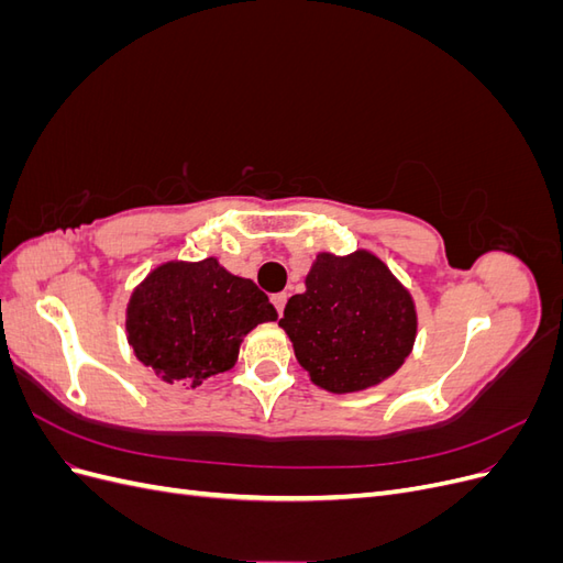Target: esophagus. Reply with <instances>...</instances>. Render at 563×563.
I'll return each instance as SVG.
<instances>
[{"instance_id": "34e87169", "label": "esophagus", "mask_w": 563, "mask_h": 563, "mask_svg": "<svg viewBox=\"0 0 563 563\" xmlns=\"http://www.w3.org/2000/svg\"><path fill=\"white\" fill-rule=\"evenodd\" d=\"M272 305H275L277 312L282 314L284 312V305H286V294H275V296H272Z\"/></svg>"}]
</instances>
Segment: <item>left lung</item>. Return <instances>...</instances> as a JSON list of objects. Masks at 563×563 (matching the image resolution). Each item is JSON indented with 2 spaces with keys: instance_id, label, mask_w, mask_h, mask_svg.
<instances>
[{
  "instance_id": "left-lung-1",
  "label": "left lung",
  "mask_w": 563,
  "mask_h": 563,
  "mask_svg": "<svg viewBox=\"0 0 563 563\" xmlns=\"http://www.w3.org/2000/svg\"><path fill=\"white\" fill-rule=\"evenodd\" d=\"M279 327L321 389L345 395L383 383L416 343L411 294L371 251L319 253Z\"/></svg>"
}]
</instances>
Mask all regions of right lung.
<instances>
[{"label":"right lung","instance_id":"1","mask_svg":"<svg viewBox=\"0 0 563 563\" xmlns=\"http://www.w3.org/2000/svg\"><path fill=\"white\" fill-rule=\"evenodd\" d=\"M275 319L261 288L230 275L216 258L155 267L126 305L133 354L164 383L187 387L230 371L244 335Z\"/></svg>","mask_w":563,"mask_h":563}]
</instances>
